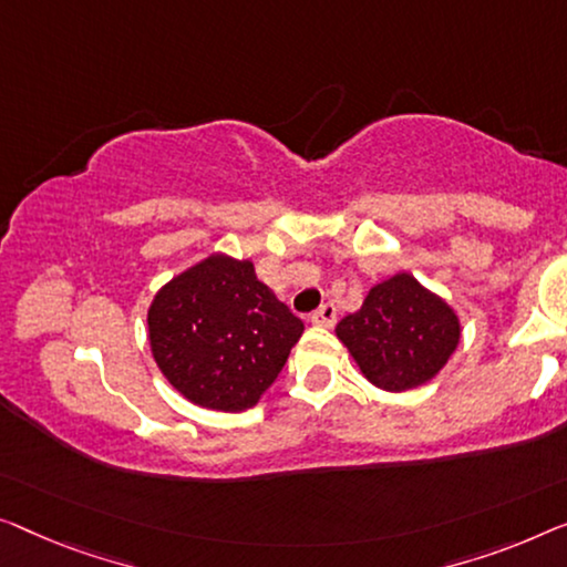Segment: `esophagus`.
I'll return each mask as SVG.
<instances>
[{
    "mask_svg": "<svg viewBox=\"0 0 567 567\" xmlns=\"http://www.w3.org/2000/svg\"><path fill=\"white\" fill-rule=\"evenodd\" d=\"M336 316H338V308L333 302H323L316 312L310 316V323L312 326H323V328H331L336 323Z\"/></svg>",
    "mask_w": 567,
    "mask_h": 567,
    "instance_id": "1",
    "label": "esophagus"
}]
</instances>
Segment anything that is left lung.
<instances>
[{
  "instance_id": "1",
  "label": "left lung",
  "mask_w": 567,
  "mask_h": 567,
  "mask_svg": "<svg viewBox=\"0 0 567 567\" xmlns=\"http://www.w3.org/2000/svg\"><path fill=\"white\" fill-rule=\"evenodd\" d=\"M361 374L386 392L427 384L461 343V320L441 295L400 272L369 290L364 306L336 326Z\"/></svg>"
}]
</instances>
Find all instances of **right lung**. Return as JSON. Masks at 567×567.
<instances>
[{
	"label": "right lung",
	"mask_w": 567,
	"mask_h": 567,
	"mask_svg": "<svg viewBox=\"0 0 567 567\" xmlns=\"http://www.w3.org/2000/svg\"><path fill=\"white\" fill-rule=\"evenodd\" d=\"M150 349L185 400L206 410L255 408L306 331L257 280L249 259L210 255L163 285L147 310Z\"/></svg>",
	"instance_id": "obj_1"
}]
</instances>
